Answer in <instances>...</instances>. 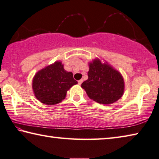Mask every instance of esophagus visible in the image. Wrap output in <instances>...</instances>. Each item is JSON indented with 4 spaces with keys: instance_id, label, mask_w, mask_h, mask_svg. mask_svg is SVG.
I'll use <instances>...</instances> for the list:
<instances>
[{
    "instance_id": "1",
    "label": "esophagus",
    "mask_w": 159,
    "mask_h": 159,
    "mask_svg": "<svg viewBox=\"0 0 159 159\" xmlns=\"http://www.w3.org/2000/svg\"><path fill=\"white\" fill-rule=\"evenodd\" d=\"M82 82H83V80L82 79V80H80L79 81H78V84L79 85H81V84L82 83Z\"/></svg>"
}]
</instances>
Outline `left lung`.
<instances>
[{
    "label": "left lung",
    "instance_id": "1",
    "mask_svg": "<svg viewBox=\"0 0 159 159\" xmlns=\"http://www.w3.org/2000/svg\"><path fill=\"white\" fill-rule=\"evenodd\" d=\"M82 87L91 99L98 103L111 104L123 96L124 81L119 72L95 60L89 64L88 80L82 83Z\"/></svg>",
    "mask_w": 159,
    "mask_h": 159
}]
</instances>
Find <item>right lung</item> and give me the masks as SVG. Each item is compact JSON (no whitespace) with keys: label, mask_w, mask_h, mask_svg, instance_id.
<instances>
[{"label":"right lung","mask_w":159,"mask_h":159,"mask_svg":"<svg viewBox=\"0 0 159 159\" xmlns=\"http://www.w3.org/2000/svg\"><path fill=\"white\" fill-rule=\"evenodd\" d=\"M76 84L72 72L66 71L61 62H56L35 75L32 87L39 101L46 105H55L64 99L67 91Z\"/></svg>","instance_id":"obj_1"}]
</instances>
